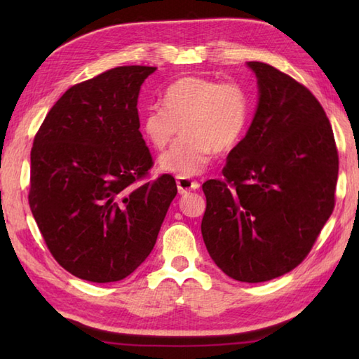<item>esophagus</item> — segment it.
I'll return each instance as SVG.
<instances>
[{
    "label": "esophagus",
    "instance_id": "1",
    "mask_svg": "<svg viewBox=\"0 0 359 359\" xmlns=\"http://www.w3.org/2000/svg\"><path fill=\"white\" fill-rule=\"evenodd\" d=\"M175 182H177V189L180 194H187L188 191H196V189H199L201 187L199 182L189 177H175Z\"/></svg>",
    "mask_w": 359,
    "mask_h": 359
}]
</instances>
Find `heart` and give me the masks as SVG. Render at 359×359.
<instances>
[{"label":"heart","mask_w":359,"mask_h":359,"mask_svg":"<svg viewBox=\"0 0 359 359\" xmlns=\"http://www.w3.org/2000/svg\"><path fill=\"white\" fill-rule=\"evenodd\" d=\"M250 98L238 81L184 77L165 90L163 104L144 111L142 129L152 148L163 149L177 133L184 137L162 154L160 170L177 177L201 174L212 151L231 149L245 131Z\"/></svg>","instance_id":"obj_1"}]
</instances>
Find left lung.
<instances>
[{
	"label": "left lung",
	"mask_w": 359,
	"mask_h": 359,
	"mask_svg": "<svg viewBox=\"0 0 359 359\" xmlns=\"http://www.w3.org/2000/svg\"><path fill=\"white\" fill-rule=\"evenodd\" d=\"M257 108L226 157L224 179L202 185V236L212 261L241 282L292 271L334 208L338 151L321 103L290 75L248 62Z\"/></svg>",
	"instance_id": "8db88e82"
}]
</instances>
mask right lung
<instances>
[{"label": "right lung", "instance_id": "right-lung-1", "mask_svg": "<svg viewBox=\"0 0 359 359\" xmlns=\"http://www.w3.org/2000/svg\"><path fill=\"white\" fill-rule=\"evenodd\" d=\"M157 67L120 66L67 89L30 151L29 205L55 261L89 282L129 276L156 245L177 194L172 175L147 179L140 86Z\"/></svg>", "mask_w": 359, "mask_h": 359}]
</instances>
